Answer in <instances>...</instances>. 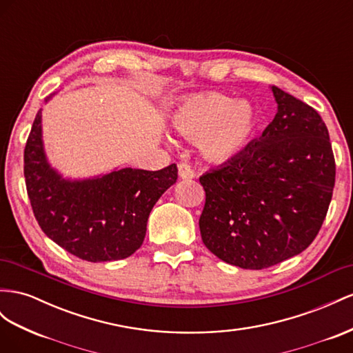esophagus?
Instances as JSON below:
<instances>
[{"instance_id": "esophagus-1", "label": "esophagus", "mask_w": 353, "mask_h": 353, "mask_svg": "<svg viewBox=\"0 0 353 353\" xmlns=\"http://www.w3.org/2000/svg\"><path fill=\"white\" fill-rule=\"evenodd\" d=\"M178 174H179V178H183V179L194 178V170L192 169V166H190L188 163H179L178 165Z\"/></svg>"}]
</instances>
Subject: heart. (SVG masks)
I'll use <instances>...</instances> for the list:
<instances>
[{
	"label": "heart",
	"instance_id": "obj_1",
	"mask_svg": "<svg viewBox=\"0 0 353 353\" xmlns=\"http://www.w3.org/2000/svg\"><path fill=\"white\" fill-rule=\"evenodd\" d=\"M179 137L199 141L206 159L224 161L239 153L254 129V111L243 101L221 93H199L187 98L172 117Z\"/></svg>",
	"mask_w": 353,
	"mask_h": 353
}]
</instances>
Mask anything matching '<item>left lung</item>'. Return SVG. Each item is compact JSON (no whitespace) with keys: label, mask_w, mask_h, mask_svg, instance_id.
Here are the masks:
<instances>
[{"label":"left lung","mask_w":353,"mask_h":353,"mask_svg":"<svg viewBox=\"0 0 353 353\" xmlns=\"http://www.w3.org/2000/svg\"><path fill=\"white\" fill-rule=\"evenodd\" d=\"M278 112L263 135L199 178L205 246L241 269L261 270L303 252L325 220L336 183L318 111L272 85Z\"/></svg>","instance_id":"left-lung-1"}]
</instances>
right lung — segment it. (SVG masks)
I'll list each match as a JSON object with an SVG mask.
<instances>
[{"label": "right lung", "instance_id": "add662e5", "mask_svg": "<svg viewBox=\"0 0 353 353\" xmlns=\"http://www.w3.org/2000/svg\"><path fill=\"white\" fill-rule=\"evenodd\" d=\"M26 192L47 237L90 263L116 261L144 242L151 209L176 183V165L160 170L125 168L83 181L63 179L47 163L37 112L23 154Z\"/></svg>", "mask_w": 353, "mask_h": 353}]
</instances>
